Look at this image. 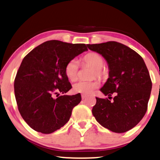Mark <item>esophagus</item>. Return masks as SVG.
<instances>
[{"mask_svg":"<svg viewBox=\"0 0 160 160\" xmlns=\"http://www.w3.org/2000/svg\"><path fill=\"white\" fill-rule=\"evenodd\" d=\"M87 97V96H86V95H83V94H82V98L83 100V99H85Z\"/></svg>","mask_w":160,"mask_h":160,"instance_id":"esophagus-1","label":"esophagus"}]
</instances>
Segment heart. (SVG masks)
Here are the masks:
<instances>
[{"label":"heart","mask_w":160,"mask_h":160,"mask_svg":"<svg viewBox=\"0 0 160 160\" xmlns=\"http://www.w3.org/2000/svg\"><path fill=\"white\" fill-rule=\"evenodd\" d=\"M84 62L94 67L93 76H102L104 74L102 66L104 64V59L97 52H90L83 58ZM79 62L77 58H73L67 63L65 67V74L67 78L72 82H74L78 77V70ZM100 82L98 79L91 81H79L73 86V90L75 93L88 95L91 93L95 89L100 86Z\"/></svg>","instance_id":"obj_1"}]
</instances>
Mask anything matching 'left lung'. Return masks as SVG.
Instances as JSON below:
<instances>
[{"instance_id": "obj_1", "label": "left lung", "mask_w": 160, "mask_h": 160, "mask_svg": "<svg viewBox=\"0 0 160 160\" xmlns=\"http://www.w3.org/2000/svg\"><path fill=\"white\" fill-rule=\"evenodd\" d=\"M108 64L109 78L100 91L115 94L112 101L96 98L92 113L96 121L111 131L124 133L138 124L146 113L152 82L143 59L136 51L116 41L88 44Z\"/></svg>"}]
</instances>
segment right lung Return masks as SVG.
I'll list each match as a JSON object with an SVG mask.
<instances>
[{"label": "right lung", "mask_w": 160, "mask_h": 160, "mask_svg": "<svg viewBox=\"0 0 160 160\" xmlns=\"http://www.w3.org/2000/svg\"><path fill=\"white\" fill-rule=\"evenodd\" d=\"M87 45L48 41L24 58L14 82L19 113L33 130L45 134L60 129L69 121L81 94L66 93L72 88L65 74L67 63L83 52ZM59 95V94H58Z\"/></svg>", "instance_id": "add662e5"}]
</instances>
